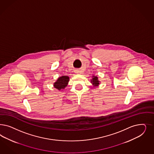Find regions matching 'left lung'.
I'll use <instances>...</instances> for the list:
<instances>
[{
  "label": "left lung",
  "instance_id": "obj_1",
  "mask_svg": "<svg viewBox=\"0 0 154 154\" xmlns=\"http://www.w3.org/2000/svg\"><path fill=\"white\" fill-rule=\"evenodd\" d=\"M92 77V79H91V83H92V85H93V86L94 87L99 86L100 84V81L98 79V77L94 75H93Z\"/></svg>",
  "mask_w": 154,
  "mask_h": 154
}]
</instances>
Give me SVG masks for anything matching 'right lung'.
<instances>
[{
	"label": "right lung",
	"instance_id": "right-lung-1",
	"mask_svg": "<svg viewBox=\"0 0 154 154\" xmlns=\"http://www.w3.org/2000/svg\"><path fill=\"white\" fill-rule=\"evenodd\" d=\"M69 80V76L63 75L59 77L56 82L54 83L53 87L55 88L62 91V89H65L66 87H67Z\"/></svg>",
	"mask_w": 154,
	"mask_h": 154
}]
</instances>
